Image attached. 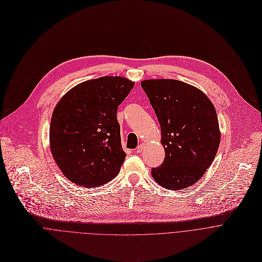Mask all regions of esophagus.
<instances>
[{
    "instance_id": "esophagus-1",
    "label": "esophagus",
    "mask_w": 262,
    "mask_h": 262,
    "mask_svg": "<svg viewBox=\"0 0 262 262\" xmlns=\"http://www.w3.org/2000/svg\"><path fill=\"white\" fill-rule=\"evenodd\" d=\"M143 149H144V144H140V145L137 147V149H136V152H137V154H141V152L143 151Z\"/></svg>"
}]
</instances>
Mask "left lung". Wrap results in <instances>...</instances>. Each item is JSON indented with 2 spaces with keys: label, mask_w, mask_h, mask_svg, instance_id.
Returning a JSON list of instances; mask_svg holds the SVG:
<instances>
[{
  "label": "left lung",
  "mask_w": 262,
  "mask_h": 262,
  "mask_svg": "<svg viewBox=\"0 0 262 262\" xmlns=\"http://www.w3.org/2000/svg\"><path fill=\"white\" fill-rule=\"evenodd\" d=\"M141 86L160 122L166 156L151 175L168 190L189 188L217 152L221 134L215 108L201 90L181 81L145 80Z\"/></svg>",
  "instance_id": "8db88e82"
}]
</instances>
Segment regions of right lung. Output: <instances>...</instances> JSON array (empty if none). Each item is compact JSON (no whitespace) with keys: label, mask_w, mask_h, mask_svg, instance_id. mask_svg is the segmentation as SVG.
I'll return each mask as SVG.
<instances>
[{"label":"right lung","mask_w":262,"mask_h":262,"mask_svg":"<svg viewBox=\"0 0 262 262\" xmlns=\"http://www.w3.org/2000/svg\"><path fill=\"white\" fill-rule=\"evenodd\" d=\"M122 77H102L70 89L51 120L53 158L71 182L94 188L113 179L125 160L118 105L134 88Z\"/></svg>","instance_id":"right-lung-1"}]
</instances>
